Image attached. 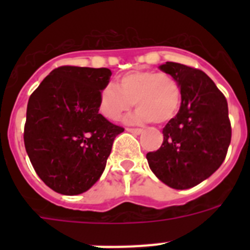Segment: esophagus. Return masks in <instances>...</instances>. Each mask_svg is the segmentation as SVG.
Masks as SVG:
<instances>
[{
	"mask_svg": "<svg viewBox=\"0 0 250 250\" xmlns=\"http://www.w3.org/2000/svg\"><path fill=\"white\" fill-rule=\"evenodd\" d=\"M127 132H131V134H135V135H140L143 130L141 129H131V127H127L126 129Z\"/></svg>",
	"mask_w": 250,
	"mask_h": 250,
	"instance_id": "esophagus-1",
	"label": "esophagus"
}]
</instances>
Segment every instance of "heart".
Returning a JSON list of instances; mask_svg holds the SVG:
<instances>
[{"label":"heart","mask_w":250,"mask_h":250,"mask_svg":"<svg viewBox=\"0 0 250 250\" xmlns=\"http://www.w3.org/2000/svg\"><path fill=\"white\" fill-rule=\"evenodd\" d=\"M132 101L138 109L127 118L132 124L154 121L165 124L178 114L182 87L175 77L165 72L135 70L126 72L114 83L104 86L99 95V111L104 118L119 121L129 111Z\"/></svg>","instance_id":"1"}]
</instances>
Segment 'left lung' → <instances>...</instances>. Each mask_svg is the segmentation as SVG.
Here are the masks:
<instances>
[{
    "label": "left lung",
    "mask_w": 250,
    "mask_h": 250,
    "mask_svg": "<svg viewBox=\"0 0 250 250\" xmlns=\"http://www.w3.org/2000/svg\"><path fill=\"white\" fill-rule=\"evenodd\" d=\"M161 71L182 87V105L163 129L160 149L147 152L151 171L173 189H189L219 169L231 139L228 103L205 72L178 62H165Z\"/></svg>",
    "instance_id": "8db88e82"
}]
</instances>
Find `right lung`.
<instances>
[{"mask_svg": "<svg viewBox=\"0 0 250 250\" xmlns=\"http://www.w3.org/2000/svg\"><path fill=\"white\" fill-rule=\"evenodd\" d=\"M109 68L61 66L28 99L23 140L40 179L56 193L79 195L98 182L115 138L124 131L99 114Z\"/></svg>", "mask_w": 250, "mask_h": 250, "instance_id": "obj_1", "label": "right lung"}]
</instances>
